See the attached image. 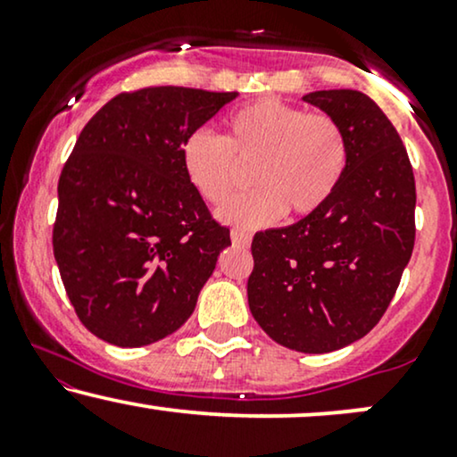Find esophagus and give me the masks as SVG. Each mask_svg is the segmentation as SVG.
<instances>
[{"label":"esophagus","mask_w":457,"mask_h":457,"mask_svg":"<svg viewBox=\"0 0 457 457\" xmlns=\"http://www.w3.org/2000/svg\"><path fill=\"white\" fill-rule=\"evenodd\" d=\"M232 243L234 245H240V246H246L251 243V234L249 232H243V229H232Z\"/></svg>","instance_id":"esophagus-1"}]
</instances>
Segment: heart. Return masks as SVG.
Segmentation results:
<instances>
[{"mask_svg":"<svg viewBox=\"0 0 457 457\" xmlns=\"http://www.w3.org/2000/svg\"><path fill=\"white\" fill-rule=\"evenodd\" d=\"M228 135L197 129L180 148L182 170L197 195L221 206L251 170L253 191L225 204L223 221L253 229L318 212L337 191L348 167V139L330 113L260 98L228 118Z\"/></svg>","mask_w":457,"mask_h":457,"instance_id":"b5f03b06","label":"heart"}]
</instances>
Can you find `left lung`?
I'll return each instance as SVG.
<instances>
[{
  "label": "left lung",
  "instance_id": "obj_1",
  "mask_svg": "<svg viewBox=\"0 0 457 457\" xmlns=\"http://www.w3.org/2000/svg\"><path fill=\"white\" fill-rule=\"evenodd\" d=\"M342 124L348 167L318 212L253 236L249 307L269 337L309 354L370 333L391 305L414 246V174L382 109L356 90L309 92Z\"/></svg>",
  "mask_w": 457,
  "mask_h": 457
}]
</instances>
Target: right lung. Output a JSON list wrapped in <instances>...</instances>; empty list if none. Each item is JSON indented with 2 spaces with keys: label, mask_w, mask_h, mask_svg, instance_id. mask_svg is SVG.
<instances>
[{
  "label": "right lung",
  "mask_w": 457,
  "mask_h": 457,
  "mask_svg": "<svg viewBox=\"0 0 457 457\" xmlns=\"http://www.w3.org/2000/svg\"><path fill=\"white\" fill-rule=\"evenodd\" d=\"M238 92L150 86L92 115L57 185L54 253L83 327L122 348L187 322L229 229L187 180L180 148Z\"/></svg>",
  "instance_id": "1"
}]
</instances>
